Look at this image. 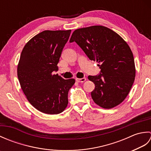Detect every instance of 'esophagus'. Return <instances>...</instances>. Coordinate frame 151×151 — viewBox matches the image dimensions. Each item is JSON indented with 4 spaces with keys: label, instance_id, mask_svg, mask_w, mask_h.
Masks as SVG:
<instances>
[{
    "label": "esophagus",
    "instance_id": "obj_1",
    "mask_svg": "<svg viewBox=\"0 0 151 151\" xmlns=\"http://www.w3.org/2000/svg\"><path fill=\"white\" fill-rule=\"evenodd\" d=\"M76 81H77L78 82H84L86 81V78L84 77L82 78H76Z\"/></svg>",
    "mask_w": 151,
    "mask_h": 151
}]
</instances>
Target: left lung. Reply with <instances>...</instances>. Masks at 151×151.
I'll list each match as a JSON object with an SVG mask.
<instances>
[{"label":"left lung","instance_id":"1","mask_svg":"<svg viewBox=\"0 0 151 151\" xmlns=\"http://www.w3.org/2000/svg\"><path fill=\"white\" fill-rule=\"evenodd\" d=\"M77 43L89 60L97 61L101 73L88 76L95 84L93 100L103 108L121 104L129 94L135 79L133 54L119 35L103 26L79 28L73 32L69 42Z\"/></svg>","mask_w":151,"mask_h":151}]
</instances>
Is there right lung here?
<instances>
[{
	"mask_svg": "<svg viewBox=\"0 0 151 151\" xmlns=\"http://www.w3.org/2000/svg\"><path fill=\"white\" fill-rule=\"evenodd\" d=\"M71 30H45L33 37L22 49L17 76L30 103L43 113L58 114L68 104V92L75 84L53 72Z\"/></svg>",
	"mask_w": 151,
	"mask_h": 151,
	"instance_id": "obj_1",
	"label": "right lung"
}]
</instances>
